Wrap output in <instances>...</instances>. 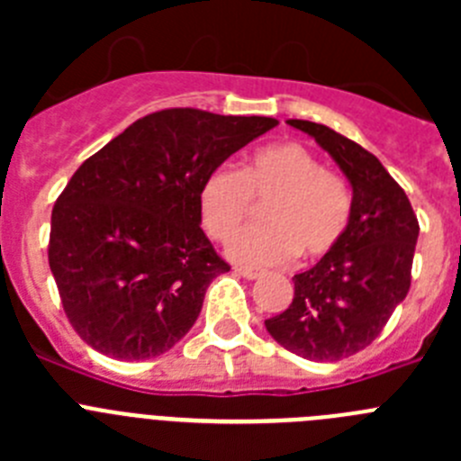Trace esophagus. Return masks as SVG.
<instances>
[{
    "instance_id": "34e87169",
    "label": "esophagus",
    "mask_w": 461,
    "mask_h": 461,
    "mask_svg": "<svg viewBox=\"0 0 461 461\" xmlns=\"http://www.w3.org/2000/svg\"><path fill=\"white\" fill-rule=\"evenodd\" d=\"M235 272H238L240 276H244V279H258L263 272L256 270V267H244V266H235Z\"/></svg>"
}]
</instances>
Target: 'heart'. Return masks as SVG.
<instances>
[{"label":"heart","mask_w":461,"mask_h":461,"mask_svg":"<svg viewBox=\"0 0 461 461\" xmlns=\"http://www.w3.org/2000/svg\"><path fill=\"white\" fill-rule=\"evenodd\" d=\"M260 226L240 230L228 254L249 266H284L297 254L321 258L335 249L351 223V191L339 175L297 142L267 145L242 168L219 166L203 180L198 210L207 235L228 240L267 203Z\"/></svg>","instance_id":"heart-1"}]
</instances>
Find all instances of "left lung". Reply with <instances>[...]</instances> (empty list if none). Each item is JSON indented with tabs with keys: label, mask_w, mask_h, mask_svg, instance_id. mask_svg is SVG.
I'll use <instances>...</instances> for the list:
<instances>
[{
	"label": "left lung",
	"mask_w": 461,
	"mask_h": 461,
	"mask_svg": "<svg viewBox=\"0 0 461 461\" xmlns=\"http://www.w3.org/2000/svg\"><path fill=\"white\" fill-rule=\"evenodd\" d=\"M288 124L335 158L353 186V207L341 242L312 270L293 276L291 307L267 319L266 328L295 356L335 362L367 348L406 297L420 226L404 189L372 152L330 126Z\"/></svg>",
	"instance_id": "obj_1"
}]
</instances>
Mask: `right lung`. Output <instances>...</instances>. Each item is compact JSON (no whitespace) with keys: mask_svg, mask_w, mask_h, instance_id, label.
Returning <instances> with one entry per match:
<instances>
[{"mask_svg":"<svg viewBox=\"0 0 461 461\" xmlns=\"http://www.w3.org/2000/svg\"><path fill=\"white\" fill-rule=\"evenodd\" d=\"M275 117L168 108L80 166L52 207L48 263L80 339L117 360L170 351L230 270L201 228L203 180Z\"/></svg>","mask_w":461,"mask_h":461,"instance_id":"1","label":"right lung"}]
</instances>
